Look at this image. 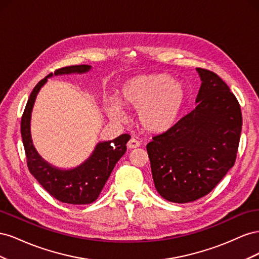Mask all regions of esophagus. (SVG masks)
Wrapping results in <instances>:
<instances>
[{"label": "esophagus", "instance_id": "34e87169", "mask_svg": "<svg viewBox=\"0 0 259 259\" xmlns=\"http://www.w3.org/2000/svg\"><path fill=\"white\" fill-rule=\"evenodd\" d=\"M139 146H140V143L135 138H132L127 143V148H130V149H135V148H138Z\"/></svg>", "mask_w": 259, "mask_h": 259}]
</instances>
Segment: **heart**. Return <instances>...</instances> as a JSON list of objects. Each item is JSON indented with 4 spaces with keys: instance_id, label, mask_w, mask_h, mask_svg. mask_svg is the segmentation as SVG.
Wrapping results in <instances>:
<instances>
[{
    "instance_id": "1",
    "label": "heart",
    "mask_w": 259,
    "mask_h": 259,
    "mask_svg": "<svg viewBox=\"0 0 259 259\" xmlns=\"http://www.w3.org/2000/svg\"><path fill=\"white\" fill-rule=\"evenodd\" d=\"M108 101L106 110L115 121H123L125 113L119 106L137 110L142 126L151 133L168 131L176 123L186 103L184 85L164 73L140 75L125 83L115 96Z\"/></svg>"
}]
</instances>
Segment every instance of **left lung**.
Segmentation results:
<instances>
[{
  "label": "left lung",
  "instance_id": "obj_1",
  "mask_svg": "<svg viewBox=\"0 0 259 259\" xmlns=\"http://www.w3.org/2000/svg\"><path fill=\"white\" fill-rule=\"evenodd\" d=\"M202 81L195 107L147 145L155 189L188 203L208 194L236 162L242 130L236 96L216 73L197 68Z\"/></svg>",
  "mask_w": 259,
  "mask_h": 259
}]
</instances>
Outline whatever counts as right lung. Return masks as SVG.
Returning <instances> with one entry per match:
<instances>
[{
  "mask_svg": "<svg viewBox=\"0 0 259 259\" xmlns=\"http://www.w3.org/2000/svg\"><path fill=\"white\" fill-rule=\"evenodd\" d=\"M91 68L89 65L70 66L56 70L54 74H81L89 72ZM51 76H53V73L45 76L35 85L30 94L21 117V137L28 168L40 185L55 199L68 204H90L98 198L116 162L126 151V143L131 139V136L123 134L113 140L98 143L90 158L73 168L61 169L46 162L33 146L30 122L36 95Z\"/></svg>",
  "mask_w": 259,
  "mask_h": 259,
  "instance_id": "1",
  "label": "right lung"
}]
</instances>
